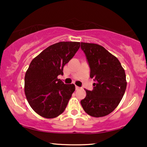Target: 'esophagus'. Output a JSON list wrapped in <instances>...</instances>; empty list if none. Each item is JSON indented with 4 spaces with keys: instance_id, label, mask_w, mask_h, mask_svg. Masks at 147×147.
<instances>
[{
    "instance_id": "34e87169",
    "label": "esophagus",
    "mask_w": 147,
    "mask_h": 147,
    "mask_svg": "<svg viewBox=\"0 0 147 147\" xmlns=\"http://www.w3.org/2000/svg\"><path fill=\"white\" fill-rule=\"evenodd\" d=\"M75 88H76V90H79V89L80 88H79V86H75Z\"/></svg>"
}]
</instances>
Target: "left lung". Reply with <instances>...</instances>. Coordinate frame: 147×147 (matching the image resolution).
<instances>
[{"instance_id":"left-lung-1","label":"left lung","mask_w":147,"mask_h":147,"mask_svg":"<svg viewBox=\"0 0 147 147\" xmlns=\"http://www.w3.org/2000/svg\"><path fill=\"white\" fill-rule=\"evenodd\" d=\"M93 78V90H86V96L81 101L85 112L95 117L113 112L122 100L126 88V74L120 62L102 45L81 43Z\"/></svg>"}]
</instances>
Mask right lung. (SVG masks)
<instances>
[{
    "instance_id": "add662e5",
    "label": "right lung",
    "mask_w": 147,
    "mask_h": 147,
    "mask_svg": "<svg viewBox=\"0 0 147 147\" xmlns=\"http://www.w3.org/2000/svg\"><path fill=\"white\" fill-rule=\"evenodd\" d=\"M79 47V42H59L30 63L25 76V94L32 109L41 117L55 118L65 111L75 86L64 84L57 77L63 75L64 65Z\"/></svg>"
}]
</instances>
